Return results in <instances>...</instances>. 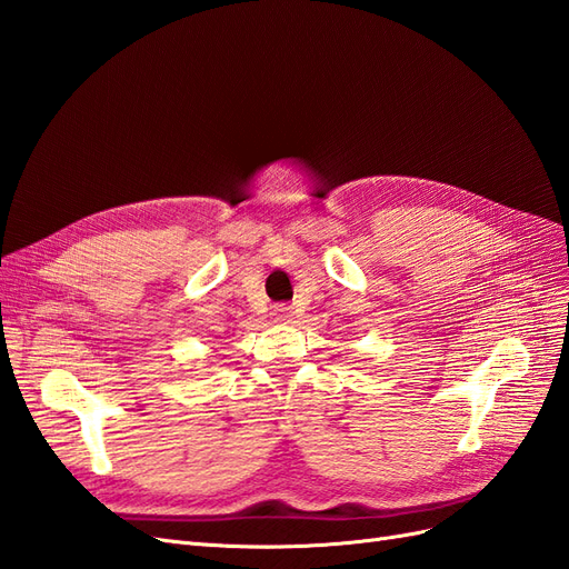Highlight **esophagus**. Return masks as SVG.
Masks as SVG:
<instances>
[{"instance_id":"obj_1","label":"esophagus","mask_w":569,"mask_h":569,"mask_svg":"<svg viewBox=\"0 0 569 569\" xmlns=\"http://www.w3.org/2000/svg\"><path fill=\"white\" fill-rule=\"evenodd\" d=\"M289 306H284V303H280V306H272V318L278 320V322H287L289 320Z\"/></svg>"}]
</instances>
